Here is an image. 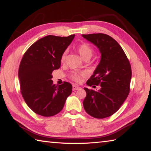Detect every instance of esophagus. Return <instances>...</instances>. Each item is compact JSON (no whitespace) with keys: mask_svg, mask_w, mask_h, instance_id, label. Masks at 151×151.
Returning <instances> with one entry per match:
<instances>
[{"mask_svg":"<svg viewBox=\"0 0 151 151\" xmlns=\"http://www.w3.org/2000/svg\"><path fill=\"white\" fill-rule=\"evenodd\" d=\"M79 89H81L80 86H76V85H73V91L79 90Z\"/></svg>","mask_w":151,"mask_h":151,"instance_id":"1","label":"esophagus"}]
</instances>
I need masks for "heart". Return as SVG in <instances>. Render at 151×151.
<instances>
[{"label": "heart", "mask_w": 151, "mask_h": 151, "mask_svg": "<svg viewBox=\"0 0 151 151\" xmlns=\"http://www.w3.org/2000/svg\"><path fill=\"white\" fill-rule=\"evenodd\" d=\"M76 50H77L78 52L79 53V55H80L83 59H85L86 58H91L92 55L93 54V49L87 43H82V44L78 45L77 47H76ZM66 55H67V51L66 50L64 51L62 53V55H61L60 61L62 63L65 62ZM83 75H84V73H83L74 72L70 75V78L73 81L76 82H79L81 81V76Z\"/></svg>", "instance_id": "b5f03b06"}]
</instances>
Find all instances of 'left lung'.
Masks as SVG:
<instances>
[{"mask_svg":"<svg viewBox=\"0 0 151 151\" xmlns=\"http://www.w3.org/2000/svg\"><path fill=\"white\" fill-rule=\"evenodd\" d=\"M82 36L101 54L100 63L86 82L88 86L99 85L101 88L97 91L85 88L84 109L91 116L104 119L115 113L129 95L131 66L122 47L111 37L103 33Z\"/></svg>","mask_w":151,"mask_h":151,"instance_id":"left-lung-1","label":"left lung"}]
</instances>
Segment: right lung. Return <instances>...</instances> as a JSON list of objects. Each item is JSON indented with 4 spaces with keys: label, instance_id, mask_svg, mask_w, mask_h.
I'll list each match as a JSON object with an SVG mask.
<instances>
[{
    "label": "right lung",
    "instance_id": "right-lung-1",
    "mask_svg": "<svg viewBox=\"0 0 151 151\" xmlns=\"http://www.w3.org/2000/svg\"><path fill=\"white\" fill-rule=\"evenodd\" d=\"M75 36L48 35L32 44L22 57L19 68L21 94L37 114L52 116L58 114L72 93L70 83L55 85L51 78L52 71L60 68L61 55Z\"/></svg>",
    "mask_w": 151,
    "mask_h": 151
}]
</instances>
